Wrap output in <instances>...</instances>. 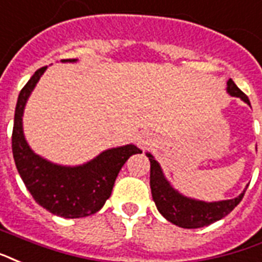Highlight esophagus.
<instances>
[{
	"label": "esophagus",
	"instance_id": "obj_1",
	"mask_svg": "<svg viewBox=\"0 0 262 262\" xmlns=\"http://www.w3.org/2000/svg\"><path fill=\"white\" fill-rule=\"evenodd\" d=\"M137 144H139L141 148H144L145 145H148L149 143H148V140L144 139V137H139V139H137Z\"/></svg>",
	"mask_w": 262,
	"mask_h": 262
}]
</instances>
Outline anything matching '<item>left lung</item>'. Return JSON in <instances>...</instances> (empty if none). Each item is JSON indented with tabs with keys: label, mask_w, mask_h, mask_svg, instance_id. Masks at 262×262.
<instances>
[{
	"label": "left lung",
	"mask_w": 262,
	"mask_h": 262,
	"mask_svg": "<svg viewBox=\"0 0 262 262\" xmlns=\"http://www.w3.org/2000/svg\"><path fill=\"white\" fill-rule=\"evenodd\" d=\"M227 85H228L227 91L229 95L241 97L247 104H250L247 96L236 86V83L233 82L232 79H229ZM147 157L151 163L149 185H151L154 202L157 205L159 213L165 219L181 228H202V227L210 225L211 223L219 221L225 215H228L239 205L246 192L243 191L235 199L221 201V202L206 203L202 201H193V199L180 195L177 191L171 188L167 180L163 177L159 163L154 159L151 154H147Z\"/></svg>",
	"instance_id": "obj_1"
}]
</instances>
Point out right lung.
Here are the masks:
<instances>
[{"mask_svg": "<svg viewBox=\"0 0 262 262\" xmlns=\"http://www.w3.org/2000/svg\"><path fill=\"white\" fill-rule=\"evenodd\" d=\"M45 70L47 67L38 69L20 91L12 132L13 159L23 183L39 206L64 219L86 217L104 206L121 167L133 154L141 151L133 144L107 149L77 167L57 166L35 155L26 143L21 117L26 101Z\"/></svg>", "mask_w": 262, "mask_h": 262, "instance_id": "1", "label": "right lung"}]
</instances>
